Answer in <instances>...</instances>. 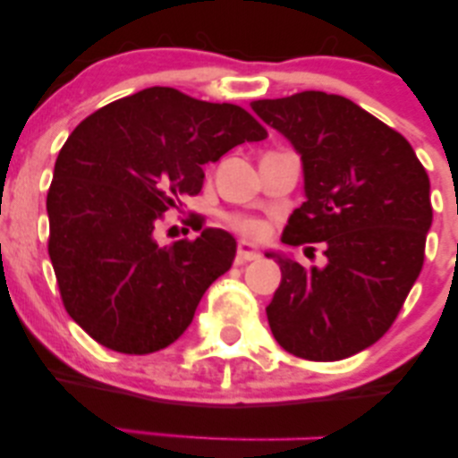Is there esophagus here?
<instances>
[{"instance_id": "obj_1", "label": "esophagus", "mask_w": 458, "mask_h": 458, "mask_svg": "<svg viewBox=\"0 0 458 458\" xmlns=\"http://www.w3.org/2000/svg\"><path fill=\"white\" fill-rule=\"evenodd\" d=\"M259 251H256V247L251 243H247V241H241L239 245H236V256H234V262L236 265H245V262L250 260H256L259 259Z\"/></svg>"}]
</instances>
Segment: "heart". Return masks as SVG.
Listing matches in <instances>:
<instances>
[{
    "label": "heart",
    "mask_w": 458,
    "mask_h": 458,
    "mask_svg": "<svg viewBox=\"0 0 458 458\" xmlns=\"http://www.w3.org/2000/svg\"><path fill=\"white\" fill-rule=\"evenodd\" d=\"M225 224H228V228H233L234 233L247 236V239H262V236L267 234L265 224H262L260 219L250 217V215H225Z\"/></svg>",
    "instance_id": "heart-1"
}]
</instances>
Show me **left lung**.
Instances as JSON below:
<instances>
[{
	"label": "left lung",
	"mask_w": 458,
	"mask_h": 458,
	"mask_svg": "<svg viewBox=\"0 0 458 458\" xmlns=\"http://www.w3.org/2000/svg\"><path fill=\"white\" fill-rule=\"evenodd\" d=\"M251 109L303 161L308 199L282 241L323 243L327 260L312 269L277 260L282 282L267 306L273 338L301 360H344L392 327L422 271L428 174L398 131L338 94L306 90Z\"/></svg>",
	"instance_id": "8db88e82"
}]
</instances>
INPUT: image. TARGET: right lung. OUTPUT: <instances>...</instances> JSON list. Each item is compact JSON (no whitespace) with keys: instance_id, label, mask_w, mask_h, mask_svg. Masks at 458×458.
Returning <instances> with one entry per match:
<instances>
[{"instance_id":"obj_1","label":"right lung","mask_w":458,"mask_h":458,"mask_svg":"<svg viewBox=\"0 0 458 458\" xmlns=\"http://www.w3.org/2000/svg\"><path fill=\"white\" fill-rule=\"evenodd\" d=\"M267 129L243 107L146 88L77 124L47 193L62 303L90 338L127 355L165 349L230 269L234 239L207 228L159 245L157 225L202 189V165ZM202 222H198V230Z\"/></svg>"}]
</instances>
